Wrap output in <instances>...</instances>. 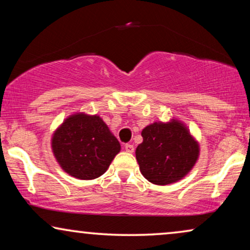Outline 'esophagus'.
<instances>
[{
    "label": "esophagus",
    "mask_w": 250,
    "mask_h": 250,
    "mask_svg": "<svg viewBox=\"0 0 250 250\" xmlns=\"http://www.w3.org/2000/svg\"><path fill=\"white\" fill-rule=\"evenodd\" d=\"M124 148H125L126 151L129 152V153H132L133 151H134V146L129 145V143H126V145L124 146Z\"/></svg>",
    "instance_id": "esophagus-1"
}]
</instances>
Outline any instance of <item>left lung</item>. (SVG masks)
<instances>
[{"instance_id": "8db88e82", "label": "left lung", "mask_w": 250, "mask_h": 250, "mask_svg": "<svg viewBox=\"0 0 250 250\" xmlns=\"http://www.w3.org/2000/svg\"><path fill=\"white\" fill-rule=\"evenodd\" d=\"M135 150L140 170L149 182L166 186L186 176L199 155V146L179 122L153 123L143 128Z\"/></svg>"}]
</instances>
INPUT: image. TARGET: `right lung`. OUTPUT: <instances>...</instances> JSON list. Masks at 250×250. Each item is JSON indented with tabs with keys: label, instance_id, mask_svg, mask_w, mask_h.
Here are the masks:
<instances>
[{
	"label": "right lung",
	"instance_id": "add662e5",
	"mask_svg": "<svg viewBox=\"0 0 250 250\" xmlns=\"http://www.w3.org/2000/svg\"><path fill=\"white\" fill-rule=\"evenodd\" d=\"M52 148L64 172L80 180H93L108 169L121 145L99 116L77 114L57 129Z\"/></svg>",
	"mask_w": 250,
	"mask_h": 250
}]
</instances>
